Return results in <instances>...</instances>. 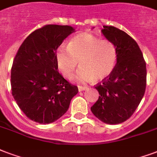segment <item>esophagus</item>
Wrapping results in <instances>:
<instances>
[{"label": "esophagus", "mask_w": 157, "mask_h": 157, "mask_svg": "<svg viewBox=\"0 0 157 157\" xmlns=\"http://www.w3.org/2000/svg\"><path fill=\"white\" fill-rule=\"evenodd\" d=\"M78 91H83V90L87 89L88 87H86V86H78Z\"/></svg>", "instance_id": "34e87169"}]
</instances>
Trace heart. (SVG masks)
<instances>
[{
  "label": "heart",
  "mask_w": 157,
  "mask_h": 157,
  "mask_svg": "<svg viewBox=\"0 0 157 157\" xmlns=\"http://www.w3.org/2000/svg\"><path fill=\"white\" fill-rule=\"evenodd\" d=\"M117 60L115 44L91 34L76 35L68 46L60 45L56 51L58 68L65 77L71 76L80 62L82 67L76 74V78L80 82L105 78L113 71Z\"/></svg>",
  "instance_id": "heart-1"
}]
</instances>
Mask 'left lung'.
<instances>
[{"mask_svg":"<svg viewBox=\"0 0 157 157\" xmlns=\"http://www.w3.org/2000/svg\"><path fill=\"white\" fill-rule=\"evenodd\" d=\"M102 32L115 44L117 60L110 75L95 86L99 97L91 111L102 122L118 124L130 118L144 96L147 67L142 52L130 35L112 25H104Z\"/></svg>","mask_w":157,"mask_h":157,"instance_id":"left-lung-1","label":"left lung"}]
</instances>
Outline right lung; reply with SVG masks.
<instances>
[{
	"label": "right lung",
	"instance_id": "right-lung-1",
	"mask_svg": "<svg viewBox=\"0 0 157 157\" xmlns=\"http://www.w3.org/2000/svg\"><path fill=\"white\" fill-rule=\"evenodd\" d=\"M74 31L69 25H46L28 35L16 53L10 74L11 93L19 108L34 122H55L78 92L59 73L56 63V50Z\"/></svg>",
	"mask_w": 157,
	"mask_h": 157
}]
</instances>
